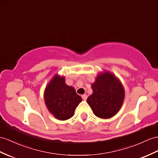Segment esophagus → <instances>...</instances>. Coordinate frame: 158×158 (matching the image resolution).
<instances>
[{
	"label": "esophagus",
	"mask_w": 158,
	"mask_h": 158,
	"mask_svg": "<svg viewBox=\"0 0 158 158\" xmlns=\"http://www.w3.org/2000/svg\"><path fill=\"white\" fill-rule=\"evenodd\" d=\"M82 99L84 100V101H86V100L88 98V96L86 94H84V95L82 96Z\"/></svg>",
	"instance_id": "obj_1"
}]
</instances>
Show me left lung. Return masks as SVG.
<instances>
[{"mask_svg": "<svg viewBox=\"0 0 158 158\" xmlns=\"http://www.w3.org/2000/svg\"><path fill=\"white\" fill-rule=\"evenodd\" d=\"M93 91L87 102L96 116L101 118L113 117L120 110L125 98L123 86L112 73H99L92 84Z\"/></svg>", "mask_w": 158, "mask_h": 158, "instance_id": "obj_1", "label": "left lung"}]
</instances>
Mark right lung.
<instances>
[{
	"label": "right lung",
	"mask_w": 158,
	"mask_h": 158,
	"mask_svg": "<svg viewBox=\"0 0 158 158\" xmlns=\"http://www.w3.org/2000/svg\"><path fill=\"white\" fill-rule=\"evenodd\" d=\"M44 100L50 113L58 120L64 121L74 116L82 98L74 88L65 83V77L55 75L45 88Z\"/></svg>",
	"instance_id": "1"
}]
</instances>
